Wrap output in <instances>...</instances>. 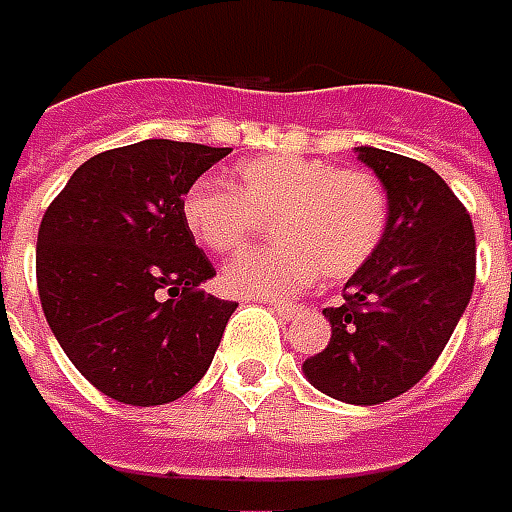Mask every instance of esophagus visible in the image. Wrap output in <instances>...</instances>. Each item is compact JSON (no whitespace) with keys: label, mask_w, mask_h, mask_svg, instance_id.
I'll use <instances>...</instances> for the list:
<instances>
[{"label":"esophagus","mask_w":512,"mask_h":512,"mask_svg":"<svg viewBox=\"0 0 512 512\" xmlns=\"http://www.w3.org/2000/svg\"><path fill=\"white\" fill-rule=\"evenodd\" d=\"M274 311L283 316V319H291L302 311V305H291V302H274Z\"/></svg>","instance_id":"obj_1"}]
</instances>
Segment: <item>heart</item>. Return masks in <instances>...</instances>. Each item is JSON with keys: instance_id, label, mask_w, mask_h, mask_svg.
<instances>
[{"instance_id": "b5f03b06", "label": "heart", "mask_w": 512, "mask_h": 512, "mask_svg": "<svg viewBox=\"0 0 512 512\" xmlns=\"http://www.w3.org/2000/svg\"><path fill=\"white\" fill-rule=\"evenodd\" d=\"M389 201L370 170L336 168L300 154L257 156L235 168L232 187L190 184L182 221L215 255H241L271 218L280 241L235 260L224 283L235 294L288 297L319 280L356 274L387 232Z\"/></svg>"}]
</instances>
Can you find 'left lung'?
<instances>
[{"instance_id":"1","label":"left lung","mask_w":512,"mask_h":512,"mask_svg":"<svg viewBox=\"0 0 512 512\" xmlns=\"http://www.w3.org/2000/svg\"><path fill=\"white\" fill-rule=\"evenodd\" d=\"M389 196L387 232L347 280L328 347L305 358V378L344 403L373 406L412 389L434 367L471 300L476 235L460 198L429 165L356 148Z\"/></svg>"}]
</instances>
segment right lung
Masks as SVG:
<instances>
[{"mask_svg":"<svg viewBox=\"0 0 512 512\" xmlns=\"http://www.w3.org/2000/svg\"><path fill=\"white\" fill-rule=\"evenodd\" d=\"M229 148L145 139L92 156L41 218V308L78 373L131 406L182 398L207 373L238 302L201 291L210 257L182 196Z\"/></svg>","mask_w":512,"mask_h":512,"instance_id":"obj_1","label":"right lung"}]
</instances>
